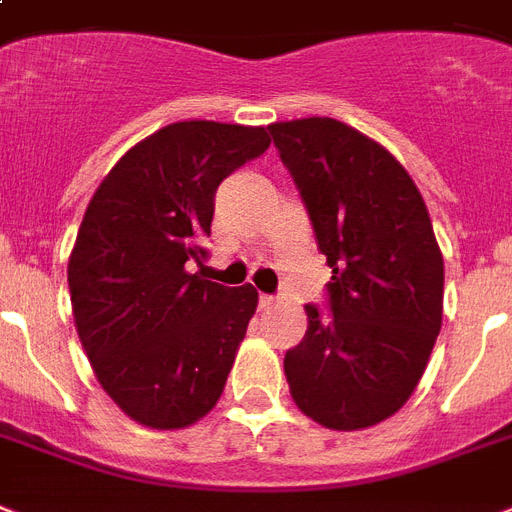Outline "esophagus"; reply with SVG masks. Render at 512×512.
<instances>
[{
    "instance_id": "esophagus-1",
    "label": "esophagus",
    "mask_w": 512,
    "mask_h": 512,
    "mask_svg": "<svg viewBox=\"0 0 512 512\" xmlns=\"http://www.w3.org/2000/svg\"><path fill=\"white\" fill-rule=\"evenodd\" d=\"M257 302H260V307H273L276 305V297H273V294H260Z\"/></svg>"
}]
</instances>
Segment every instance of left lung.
I'll use <instances>...</instances> for the list:
<instances>
[{"label":"left lung","mask_w":512,"mask_h":512,"mask_svg":"<svg viewBox=\"0 0 512 512\" xmlns=\"http://www.w3.org/2000/svg\"><path fill=\"white\" fill-rule=\"evenodd\" d=\"M299 189L331 281L286 352L297 407L355 431L413 394L442 328L444 263L421 191L381 144L334 118L268 126Z\"/></svg>","instance_id":"8db88e82"}]
</instances>
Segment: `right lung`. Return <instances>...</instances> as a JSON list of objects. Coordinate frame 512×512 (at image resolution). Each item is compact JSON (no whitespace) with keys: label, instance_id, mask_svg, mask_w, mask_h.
<instances>
[{"label":"right lung","instance_id":"1","mask_svg":"<svg viewBox=\"0 0 512 512\" xmlns=\"http://www.w3.org/2000/svg\"><path fill=\"white\" fill-rule=\"evenodd\" d=\"M268 147L265 128L173 123L128 149L86 207L68 263L73 318L99 384L144 426L184 429L226 386L257 292L186 265L207 260L223 178Z\"/></svg>","mask_w":512,"mask_h":512}]
</instances>
